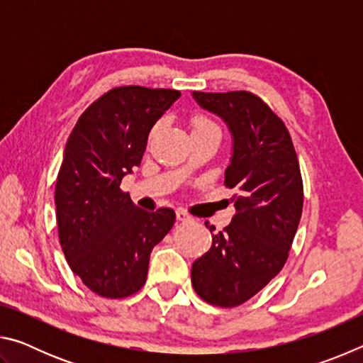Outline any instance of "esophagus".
Listing matches in <instances>:
<instances>
[{"label": "esophagus", "mask_w": 363, "mask_h": 363, "mask_svg": "<svg viewBox=\"0 0 363 363\" xmlns=\"http://www.w3.org/2000/svg\"><path fill=\"white\" fill-rule=\"evenodd\" d=\"M176 218H177V220H181V223H190V220H194V218L190 216L189 213L184 211V210H177L176 211Z\"/></svg>", "instance_id": "1"}]
</instances>
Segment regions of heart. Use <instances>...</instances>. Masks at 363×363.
Returning <instances> with one entry per match:
<instances>
[{
  "mask_svg": "<svg viewBox=\"0 0 363 363\" xmlns=\"http://www.w3.org/2000/svg\"><path fill=\"white\" fill-rule=\"evenodd\" d=\"M192 126H194V131H196V130H208V128H218L213 121L205 118V116H195L194 121H192Z\"/></svg>",
  "mask_w": 363,
  "mask_h": 363,
  "instance_id": "b5f03b06",
  "label": "heart"
}]
</instances>
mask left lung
Wrapping results in <instances>:
<instances>
[{
	"instance_id": "left-lung-1",
	"label": "left lung",
	"mask_w": 363,
	"mask_h": 363,
	"mask_svg": "<svg viewBox=\"0 0 363 363\" xmlns=\"http://www.w3.org/2000/svg\"><path fill=\"white\" fill-rule=\"evenodd\" d=\"M192 97L230 133L224 182L237 189L230 224L214 232L216 227L205 223L213 243L192 264V285L206 303L233 307L284 267L303 213V179L290 133L259 97L247 91H194Z\"/></svg>"
}]
</instances>
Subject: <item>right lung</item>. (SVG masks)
<instances>
[{
  "instance_id": "obj_1",
  "label": "right lung",
  "mask_w": 363,
  "mask_h": 363,
  "mask_svg": "<svg viewBox=\"0 0 363 363\" xmlns=\"http://www.w3.org/2000/svg\"><path fill=\"white\" fill-rule=\"evenodd\" d=\"M179 97L174 89L115 88L84 110L67 140L54 195L59 240L73 274L99 296L139 291L153 247L174 224L171 208L140 210L120 184Z\"/></svg>"
}]
</instances>
